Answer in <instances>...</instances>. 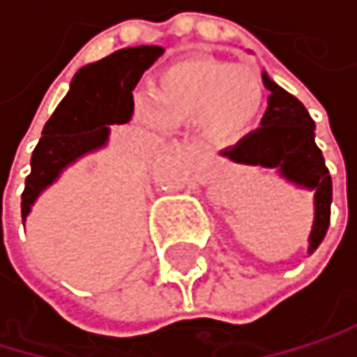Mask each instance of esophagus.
I'll return each mask as SVG.
<instances>
[{
  "label": "esophagus",
  "instance_id": "obj_1",
  "mask_svg": "<svg viewBox=\"0 0 357 357\" xmlns=\"http://www.w3.org/2000/svg\"><path fill=\"white\" fill-rule=\"evenodd\" d=\"M171 149H173V152H180V154H190V152H192V147H190V145L180 143V141H173V143H171Z\"/></svg>",
  "mask_w": 357,
  "mask_h": 357
}]
</instances>
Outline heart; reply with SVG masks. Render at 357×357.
<instances>
[{
    "mask_svg": "<svg viewBox=\"0 0 357 357\" xmlns=\"http://www.w3.org/2000/svg\"><path fill=\"white\" fill-rule=\"evenodd\" d=\"M264 109V85L255 70L214 57H186L169 63L149 89L141 115L165 128L197 121L203 137L229 145L244 139Z\"/></svg>",
    "mask_w": 357,
    "mask_h": 357,
    "instance_id": "obj_1",
    "label": "heart"
}]
</instances>
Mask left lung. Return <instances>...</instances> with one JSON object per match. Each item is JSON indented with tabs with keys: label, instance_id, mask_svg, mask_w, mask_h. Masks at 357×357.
I'll return each mask as SVG.
<instances>
[{
	"label": "left lung",
	"instance_id": "obj_1",
	"mask_svg": "<svg viewBox=\"0 0 357 357\" xmlns=\"http://www.w3.org/2000/svg\"><path fill=\"white\" fill-rule=\"evenodd\" d=\"M264 85L270 89V98L261 128L227 147L222 156L238 165L278 169L284 180L314 190V222L308 238V252H312L326 238L330 225L332 177L321 149L314 143V121L306 107L266 73Z\"/></svg>",
	"mask_w": 357,
	"mask_h": 357
}]
</instances>
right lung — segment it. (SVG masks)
I'll use <instances>...</instances> for the list:
<instances>
[{"label": "right lung", "mask_w": 357, "mask_h": 357, "mask_svg": "<svg viewBox=\"0 0 357 357\" xmlns=\"http://www.w3.org/2000/svg\"><path fill=\"white\" fill-rule=\"evenodd\" d=\"M162 47H130L83 66L70 91L45 124L33 154L31 173L21 195V214L27 218L33 201L59 173L81 156L107 145L109 126L132 117V89L160 55Z\"/></svg>", "instance_id": "right-lung-1"}]
</instances>
